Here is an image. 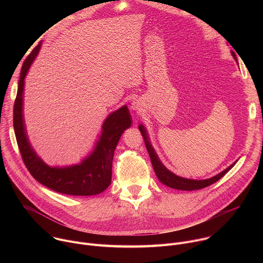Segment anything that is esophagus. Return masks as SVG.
Instances as JSON below:
<instances>
[{
	"label": "esophagus",
	"instance_id": "1",
	"mask_svg": "<svg viewBox=\"0 0 263 263\" xmlns=\"http://www.w3.org/2000/svg\"><path fill=\"white\" fill-rule=\"evenodd\" d=\"M132 110H134V111H140V109H141V105H140V103H138V102H133L132 103Z\"/></svg>",
	"mask_w": 263,
	"mask_h": 263
}]
</instances>
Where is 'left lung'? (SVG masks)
<instances>
[{"label":"left lung","instance_id":"8db88e82","mask_svg":"<svg viewBox=\"0 0 263 263\" xmlns=\"http://www.w3.org/2000/svg\"><path fill=\"white\" fill-rule=\"evenodd\" d=\"M232 56L234 57V59L237 61V58L234 54V52H231ZM138 129L143 137L147 153L149 155V158H151L152 161V165L154 168V172L157 176V178L159 179V181L171 187V189H175V190H179V191H197V190H202L204 187H207L213 183H215L216 181H218L220 178H222L224 175H226L236 163V161L234 163H232L229 167H227L226 170H223L221 173L217 174L216 176L209 178V179H205V180H194V179H186V178H182L179 177L177 175H175L174 173H172L171 171H168L160 161V159L158 158L155 149L153 148L151 142H149V138L147 135V132L144 128L143 125H139Z\"/></svg>","mask_w":263,"mask_h":263}]
</instances>
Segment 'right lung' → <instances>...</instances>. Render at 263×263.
<instances>
[{
    "label": "right lung",
    "instance_id": "add662e5",
    "mask_svg": "<svg viewBox=\"0 0 263 263\" xmlns=\"http://www.w3.org/2000/svg\"><path fill=\"white\" fill-rule=\"evenodd\" d=\"M41 47L42 44L36 46L23 63L13 106L14 133L23 161L35 180L54 192L70 196L99 195L111 183L115 149L123 132L131 126L130 111L125 105L108 116L95 149L81 163L65 167H51L46 164L31 146L23 116L25 77Z\"/></svg>",
    "mask_w": 263,
    "mask_h": 263
}]
</instances>
